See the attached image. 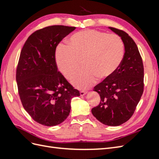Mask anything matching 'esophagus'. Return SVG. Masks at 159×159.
Here are the masks:
<instances>
[{"label":"esophagus","instance_id":"esophagus-1","mask_svg":"<svg viewBox=\"0 0 159 159\" xmlns=\"http://www.w3.org/2000/svg\"><path fill=\"white\" fill-rule=\"evenodd\" d=\"M86 93H87V91H80V95H81V96H84V95H85Z\"/></svg>","mask_w":159,"mask_h":159}]
</instances>
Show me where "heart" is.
<instances>
[{"instance_id": "heart-1", "label": "heart", "mask_w": 159, "mask_h": 159, "mask_svg": "<svg viewBox=\"0 0 159 159\" xmlns=\"http://www.w3.org/2000/svg\"><path fill=\"white\" fill-rule=\"evenodd\" d=\"M68 46L60 45L56 52L57 68L66 78L79 68L81 60L85 68L72 75L71 82L79 89L91 87L98 78L105 80L121 65L124 44L116 34L95 30H85L71 36Z\"/></svg>"}]
</instances>
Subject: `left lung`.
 <instances>
[{"label": "left lung", "instance_id": "1", "mask_svg": "<svg viewBox=\"0 0 159 159\" xmlns=\"http://www.w3.org/2000/svg\"><path fill=\"white\" fill-rule=\"evenodd\" d=\"M121 37L125 54L121 65L112 76L94 87L101 101L91 109L98 121L108 126H119L133 115L144 89V67L135 42L127 33L109 27Z\"/></svg>", "mask_w": 159, "mask_h": 159}]
</instances>
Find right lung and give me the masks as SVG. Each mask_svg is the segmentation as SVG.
Wrapping results in <instances>:
<instances>
[{
  "instance_id": "1",
  "label": "right lung",
  "mask_w": 159,
  "mask_h": 159,
  "mask_svg": "<svg viewBox=\"0 0 159 159\" xmlns=\"http://www.w3.org/2000/svg\"><path fill=\"white\" fill-rule=\"evenodd\" d=\"M75 27L47 26L28 38L20 52L16 80L24 108L45 126H55L68 117L71 99L80 95L57 70V46Z\"/></svg>"
}]
</instances>
